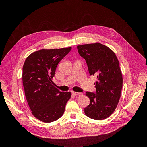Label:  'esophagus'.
<instances>
[{"label":"esophagus","instance_id":"34e87169","mask_svg":"<svg viewBox=\"0 0 147 147\" xmlns=\"http://www.w3.org/2000/svg\"><path fill=\"white\" fill-rule=\"evenodd\" d=\"M72 94L75 96H82L83 94L82 92H72Z\"/></svg>","mask_w":147,"mask_h":147}]
</instances>
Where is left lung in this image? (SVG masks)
Here are the masks:
<instances>
[{
	"label": "left lung",
	"instance_id": "8db88e82",
	"mask_svg": "<svg viewBox=\"0 0 147 147\" xmlns=\"http://www.w3.org/2000/svg\"><path fill=\"white\" fill-rule=\"evenodd\" d=\"M77 49L86 61L89 74L97 77L96 93L86 92L90 103L84 113L93 119H104L113 113L121 96L123 76L119 61L111 49L99 43L78 45Z\"/></svg>",
	"mask_w": 147,
	"mask_h": 147
}]
</instances>
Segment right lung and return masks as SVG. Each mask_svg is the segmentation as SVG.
Instances as JSON below:
<instances>
[{
	"label": "right lung",
	"instance_id": "right-lung-1",
	"mask_svg": "<svg viewBox=\"0 0 147 147\" xmlns=\"http://www.w3.org/2000/svg\"><path fill=\"white\" fill-rule=\"evenodd\" d=\"M71 49H43L31 53L24 62L22 78L26 100L32 115L43 122L63 116L71 97V92L60 91L52 81L57 64Z\"/></svg>",
	"mask_w": 147,
	"mask_h": 147
}]
</instances>
